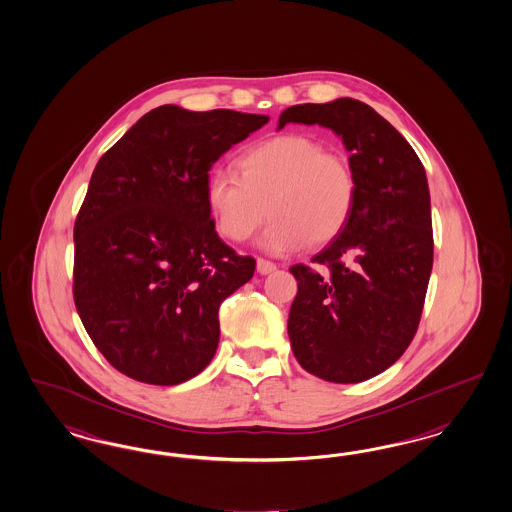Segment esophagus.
Returning <instances> with one entry per match:
<instances>
[{
	"label": "esophagus",
	"instance_id": "34e87169",
	"mask_svg": "<svg viewBox=\"0 0 512 512\" xmlns=\"http://www.w3.org/2000/svg\"><path fill=\"white\" fill-rule=\"evenodd\" d=\"M276 268H278V266L272 263V261H266V259H257V272H259L261 276L272 274Z\"/></svg>",
	"mask_w": 512,
	"mask_h": 512
}]
</instances>
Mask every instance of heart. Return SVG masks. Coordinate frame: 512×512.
I'll use <instances>...</instances> for the list:
<instances>
[{
    "mask_svg": "<svg viewBox=\"0 0 512 512\" xmlns=\"http://www.w3.org/2000/svg\"><path fill=\"white\" fill-rule=\"evenodd\" d=\"M357 195L349 159L304 135L263 140L238 157V174L216 169L206 182V201L225 238L246 242L272 216L261 236L270 253L334 240L349 223Z\"/></svg>",
    "mask_w": 512,
    "mask_h": 512,
    "instance_id": "1",
    "label": "heart"
}]
</instances>
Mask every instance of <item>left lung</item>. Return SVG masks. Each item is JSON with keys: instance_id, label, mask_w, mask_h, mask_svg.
<instances>
[{"instance_id": "obj_1", "label": "left lung", "mask_w": 512, "mask_h": 512, "mask_svg": "<svg viewBox=\"0 0 512 512\" xmlns=\"http://www.w3.org/2000/svg\"><path fill=\"white\" fill-rule=\"evenodd\" d=\"M341 137L357 174L349 223L311 263L291 266L298 293L287 332L298 364L330 383L385 372L413 340L434 264L426 171L411 144L351 97L281 112L285 124Z\"/></svg>"}]
</instances>
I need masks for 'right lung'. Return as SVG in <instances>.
I'll return each instance as SVG.
<instances>
[{
  "mask_svg": "<svg viewBox=\"0 0 512 512\" xmlns=\"http://www.w3.org/2000/svg\"><path fill=\"white\" fill-rule=\"evenodd\" d=\"M268 120L163 105L99 159L75 221L73 296L118 372L178 385L216 355L219 306L253 278L255 259L217 236L208 172Z\"/></svg>",
  "mask_w": 512,
  "mask_h": 512,
  "instance_id": "add662e5",
  "label": "right lung"
}]
</instances>
